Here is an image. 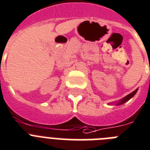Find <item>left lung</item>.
<instances>
[{
	"instance_id": "8db88e82",
	"label": "left lung",
	"mask_w": 150,
	"mask_h": 150,
	"mask_svg": "<svg viewBox=\"0 0 150 150\" xmlns=\"http://www.w3.org/2000/svg\"><path fill=\"white\" fill-rule=\"evenodd\" d=\"M137 89L135 90V91H134V92H132V93H131L128 94V95H127V96H126V97H125V98H123V99H122V100H121V101H119L118 104H123L124 103L127 102V100H129L131 98V97H134V96L135 93H137Z\"/></svg>"
}]
</instances>
